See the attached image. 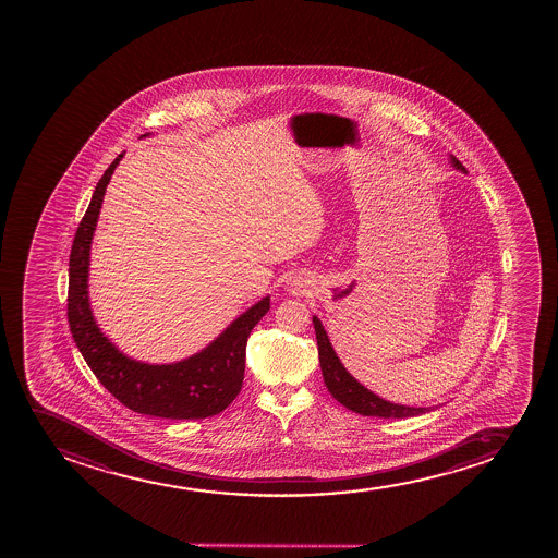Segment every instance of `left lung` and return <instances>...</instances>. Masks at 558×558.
<instances>
[{
    "mask_svg": "<svg viewBox=\"0 0 558 558\" xmlns=\"http://www.w3.org/2000/svg\"><path fill=\"white\" fill-rule=\"evenodd\" d=\"M450 163L458 171H465L458 158L450 156ZM314 331H316V342H318V355H320V368L324 381H326L327 391L333 395L335 400L355 411L359 415L379 416V418H405V416L423 415L428 413L429 408H413V405L395 404L389 400L368 391L365 385L359 384L352 374L344 368L337 357L326 329L322 326L320 318L313 316Z\"/></svg>",
    "mask_w": 558,
    "mask_h": 558,
    "instance_id": "8db88e82",
    "label": "left lung"
}]
</instances>
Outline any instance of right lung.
Instances as JSON below:
<instances>
[{
	"instance_id": "right-lung-1",
	"label": "right lung",
	"mask_w": 558,
	"mask_h": 558,
	"mask_svg": "<svg viewBox=\"0 0 558 558\" xmlns=\"http://www.w3.org/2000/svg\"><path fill=\"white\" fill-rule=\"evenodd\" d=\"M148 134L142 135L147 137ZM119 154L98 180L89 208L77 227L69 260V324L77 350L98 381L135 413L161 418L218 415L242 389L251 329L269 311V295L240 314L231 326L192 357L148 365L124 355L100 331L89 303V258L104 195L122 160Z\"/></svg>"
}]
</instances>
